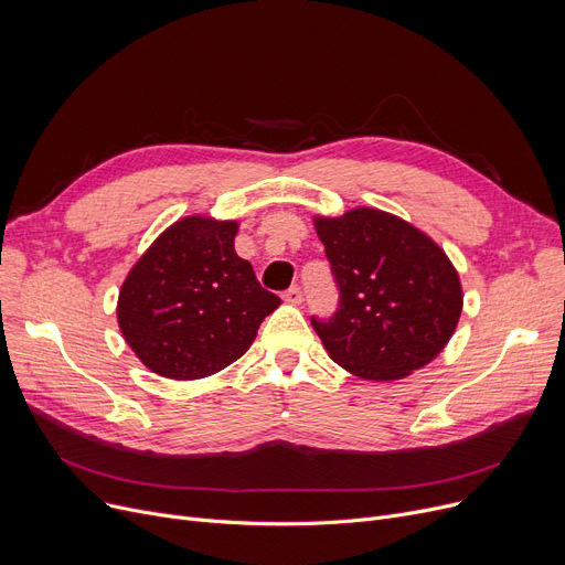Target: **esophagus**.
<instances>
[{
  "instance_id": "1",
  "label": "esophagus",
  "mask_w": 565,
  "mask_h": 565,
  "mask_svg": "<svg viewBox=\"0 0 565 565\" xmlns=\"http://www.w3.org/2000/svg\"><path fill=\"white\" fill-rule=\"evenodd\" d=\"M284 300H286L288 305H302L305 295H302V290H300L298 286H290V288L284 292Z\"/></svg>"
}]
</instances>
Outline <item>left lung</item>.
Returning <instances> with one entry per match:
<instances>
[{
	"mask_svg": "<svg viewBox=\"0 0 565 565\" xmlns=\"http://www.w3.org/2000/svg\"><path fill=\"white\" fill-rule=\"evenodd\" d=\"M316 231L339 290L337 311L311 316L330 358L364 380H398L449 343L460 311L458 273L430 237L371 207Z\"/></svg>",
	"mask_w": 565,
	"mask_h": 565,
	"instance_id": "obj_1",
	"label": "left lung"
}]
</instances>
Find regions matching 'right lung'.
<instances>
[{"instance_id":"add662e5","label":"right lung","mask_w":565,"mask_h":565,"mask_svg":"<svg viewBox=\"0 0 565 565\" xmlns=\"http://www.w3.org/2000/svg\"><path fill=\"white\" fill-rule=\"evenodd\" d=\"M237 224L188 217L169 226L118 292V324L158 375L196 380L243 358L279 295L233 249Z\"/></svg>"}]
</instances>
